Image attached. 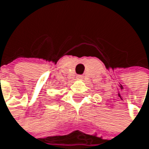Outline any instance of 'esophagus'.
<instances>
[{
    "label": "esophagus",
    "mask_w": 149,
    "mask_h": 149,
    "mask_svg": "<svg viewBox=\"0 0 149 149\" xmlns=\"http://www.w3.org/2000/svg\"><path fill=\"white\" fill-rule=\"evenodd\" d=\"M82 78H83L82 75H78V76H77V79H79V80H81V79H82Z\"/></svg>",
    "instance_id": "34e87169"
}]
</instances>
